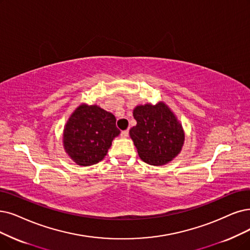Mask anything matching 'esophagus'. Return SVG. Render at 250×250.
I'll return each instance as SVG.
<instances>
[{
    "label": "esophagus",
    "mask_w": 250,
    "mask_h": 250,
    "mask_svg": "<svg viewBox=\"0 0 250 250\" xmlns=\"http://www.w3.org/2000/svg\"><path fill=\"white\" fill-rule=\"evenodd\" d=\"M128 134H129V131H128V130H124V131L121 132V136H122L123 138L128 137Z\"/></svg>",
    "instance_id": "obj_1"
}]
</instances>
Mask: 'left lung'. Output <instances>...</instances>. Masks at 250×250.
<instances>
[{
    "mask_svg": "<svg viewBox=\"0 0 250 250\" xmlns=\"http://www.w3.org/2000/svg\"><path fill=\"white\" fill-rule=\"evenodd\" d=\"M133 117L136 125L129 130V135L144 162L162 166L181 153L185 144V130L164 102L155 105H136Z\"/></svg>",
    "mask_w": 250,
    "mask_h": 250,
    "instance_id": "left-lung-1",
    "label": "left lung"
}]
</instances>
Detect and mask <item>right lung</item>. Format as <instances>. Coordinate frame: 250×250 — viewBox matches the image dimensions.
Masks as SVG:
<instances>
[{
  "instance_id": "1",
  "label": "right lung",
  "mask_w": 250,
  "mask_h": 250,
  "mask_svg": "<svg viewBox=\"0 0 250 250\" xmlns=\"http://www.w3.org/2000/svg\"><path fill=\"white\" fill-rule=\"evenodd\" d=\"M120 134L115 116L97 104H81L66 121L62 144L66 155L79 166H90L105 157Z\"/></svg>"
}]
</instances>
